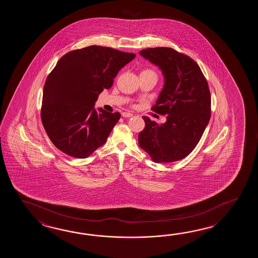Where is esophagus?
<instances>
[{
  "label": "esophagus",
  "mask_w": 258,
  "mask_h": 258,
  "mask_svg": "<svg viewBox=\"0 0 258 258\" xmlns=\"http://www.w3.org/2000/svg\"><path fill=\"white\" fill-rule=\"evenodd\" d=\"M121 116H122V117H124V118H128V117H132L133 114L130 113V112H122V113H121Z\"/></svg>",
  "instance_id": "34e87169"
}]
</instances>
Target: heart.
Returning <instances> with one entry per match:
<instances>
[{
  "instance_id": "b5f03b06",
  "label": "heart",
  "mask_w": 258,
  "mask_h": 258,
  "mask_svg": "<svg viewBox=\"0 0 258 258\" xmlns=\"http://www.w3.org/2000/svg\"><path fill=\"white\" fill-rule=\"evenodd\" d=\"M143 75H152V76H155V77H157V74H156V72L154 71L153 69H150V68H146V69H143L141 73H140V76H143Z\"/></svg>"
}]
</instances>
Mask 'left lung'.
I'll return each mask as SVG.
<instances>
[{
    "label": "left lung",
    "mask_w": 258,
    "mask_h": 258,
    "mask_svg": "<svg viewBox=\"0 0 258 258\" xmlns=\"http://www.w3.org/2000/svg\"><path fill=\"white\" fill-rule=\"evenodd\" d=\"M139 53L163 74L164 87L152 110L167 115L162 124L143 117L146 126L138 135L139 147L157 163L184 159L209 124L211 97L208 81L192 58L175 49L149 48Z\"/></svg>",
    "instance_id": "1"
}]
</instances>
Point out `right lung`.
Instances as JSON below:
<instances>
[{
	"instance_id": "add662e5",
	"label": "right lung",
	"mask_w": 258,
	"mask_h": 258,
	"mask_svg": "<svg viewBox=\"0 0 258 258\" xmlns=\"http://www.w3.org/2000/svg\"><path fill=\"white\" fill-rule=\"evenodd\" d=\"M135 57L93 45L72 50L58 60L44 85L41 107L44 129L56 148L85 159L104 145L121 114L97 110L95 102Z\"/></svg>"
}]
</instances>
